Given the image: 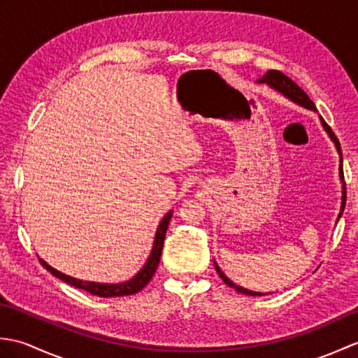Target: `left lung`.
I'll return each mask as SVG.
<instances>
[{
    "label": "left lung",
    "mask_w": 358,
    "mask_h": 358,
    "mask_svg": "<svg viewBox=\"0 0 358 358\" xmlns=\"http://www.w3.org/2000/svg\"><path fill=\"white\" fill-rule=\"evenodd\" d=\"M258 83H268V85H269L271 87L277 89L278 92H281L285 96H287L289 100H292L294 103L300 104V106H305L306 109L317 110V109H315V104H314L313 101H310V98L306 95L305 90H303L299 85H296V83H294L291 78L286 77V75H285L283 72H280V71H268V72H266V75H264L263 78L258 80ZM320 118H322V117H320ZM322 124H323V127H324V131L329 134L331 140H332L334 143H336L337 150H338V154H340V163H341V164H340V178H341V181H343V195H341V210H340V215H338V218H340L341 214H343L345 204H346V185H345V175H343V158H341V148H340L338 138L336 136V134L332 132L331 126H329L328 123H326V121H324L323 118H322ZM214 264H215V269H217V272H218V275L222 277V280L224 281V283H226L227 286L234 287L237 292L246 294V295H252V296H254V295H264V294H262V292L248 291V289L232 283V281H231L229 278H227V277L224 275V273L222 272V269L218 268L217 263H214Z\"/></svg>",
    "instance_id": "1"
}]
</instances>
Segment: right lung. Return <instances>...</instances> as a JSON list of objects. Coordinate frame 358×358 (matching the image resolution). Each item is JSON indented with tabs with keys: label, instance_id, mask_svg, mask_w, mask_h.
Listing matches in <instances>:
<instances>
[{
	"label": "right lung",
	"instance_id": "add662e5",
	"mask_svg": "<svg viewBox=\"0 0 358 358\" xmlns=\"http://www.w3.org/2000/svg\"><path fill=\"white\" fill-rule=\"evenodd\" d=\"M171 217H172V212L166 214L164 218L162 220V223H159L157 235H155L154 248H152V252H150V257H149V260L146 262V264L143 266V269L138 273H136V275L132 280L126 281V283L103 285V283H92V281H83V280H77L73 277L66 275V273L59 272L57 269H53L52 266H49L44 260H41V258H40V263L52 273V275H55L57 278L63 280L64 283L75 286L77 289H83V291H86L89 294H92V295L103 296V299H109V296H124V295L136 294V292H140L141 289L149 283L152 277H154L157 268H158L159 257H162V250H163V245H164L166 231H167V226H169Z\"/></svg>",
	"mask_w": 358,
	"mask_h": 358
}]
</instances>
